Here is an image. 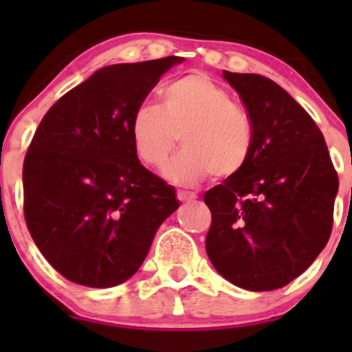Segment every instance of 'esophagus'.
Returning <instances> with one entry per match:
<instances>
[{
  "label": "esophagus",
  "instance_id": "esophagus-1",
  "mask_svg": "<svg viewBox=\"0 0 352 352\" xmlns=\"http://www.w3.org/2000/svg\"><path fill=\"white\" fill-rule=\"evenodd\" d=\"M177 199H179L180 202H190L196 199V194L187 192V190H179V192H177Z\"/></svg>",
  "mask_w": 352,
  "mask_h": 352
}]
</instances>
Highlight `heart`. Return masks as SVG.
<instances>
[{"label":"heart","mask_w":352,"mask_h":352,"mask_svg":"<svg viewBox=\"0 0 352 352\" xmlns=\"http://www.w3.org/2000/svg\"><path fill=\"white\" fill-rule=\"evenodd\" d=\"M162 105L141 104L129 122L138 158L162 166L180 134L184 150L163 168L166 180L194 186L209 172L223 179L240 172L252 148L247 112L206 74H189L160 91Z\"/></svg>","instance_id":"heart-1"}]
</instances>
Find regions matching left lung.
Here are the masks:
<instances>
[{"label": "left lung", "instance_id": "8db88e82", "mask_svg": "<svg viewBox=\"0 0 352 352\" xmlns=\"http://www.w3.org/2000/svg\"><path fill=\"white\" fill-rule=\"evenodd\" d=\"M223 78L250 117L252 148L240 172L204 194L212 216L206 252L232 285L272 291L327 245L339 179L324 134L285 88L254 73Z\"/></svg>", "mask_w": 352, "mask_h": 352}]
</instances>
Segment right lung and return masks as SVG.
I'll return each mask as SVG.
<instances>
[{
	"label": "right lung",
	"instance_id": "obj_1",
	"mask_svg": "<svg viewBox=\"0 0 352 352\" xmlns=\"http://www.w3.org/2000/svg\"><path fill=\"white\" fill-rule=\"evenodd\" d=\"M184 58L95 71L38 124L23 162L28 232L49 264L76 285L133 278L156 230L177 211L175 189L141 165L129 133L134 110Z\"/></svg>",
	"mask_w": 352,
	"mask_h": 352
}]
</instances>
